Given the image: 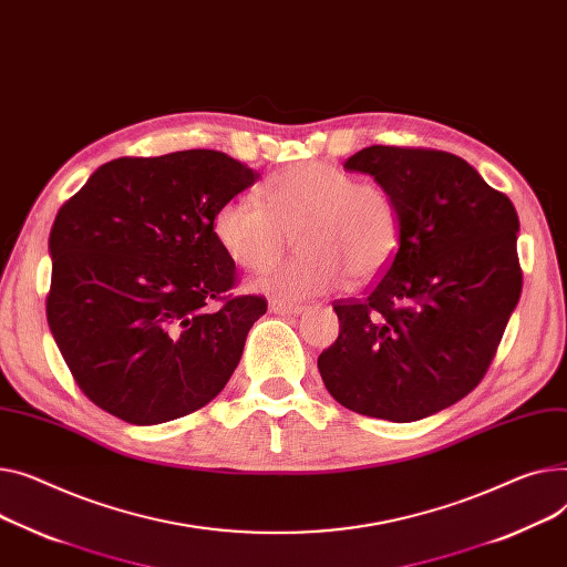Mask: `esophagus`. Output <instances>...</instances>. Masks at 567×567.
Segmentation results:
<instances>
[{"instance_id": "34e87169", "label": "esophagus", "mask_w": 567, "mask_h": 567, "mask_svg": "<svg viewBox=\"0 0 567 567\" xmlns=\"http://www.w3.org/2000/svg\"><path fill=\"white\" fill-rule=\"evenodd\" d=\"M269 310L274 315H282V317H298L306 308L300 306V303H287V300H271Z\"/></svg>"}]
</instances>
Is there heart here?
Wrapping results in <instances>:
<instances>
[{"mask_svg":"<svg viewBox=\"0 0 567 567\" xmlns=\"http://www.w3.org/2000/svg\"><path fill=\"white\" fill-rule=\"evenodd\" d=\"M214 237L248 271H269L293 237L300 252L280 271L255 282L276 298H308L353 280L381 276L401 244L394 196L375 182L328 162H298L261 186V200L239 196L214 214Z\"/></svg>","mask_w":567,"mask_h":567,"instance_id":"obj_1","label":"heart"}]
</instances>
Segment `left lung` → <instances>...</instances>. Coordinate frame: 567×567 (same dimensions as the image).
Segmentation results:
<instances>
[{
    "mask_svg": "<svg viewBox=\"0 0 567 567\" xmlns=\"http://www.w3.org/2000/svg\"><path fill=\"white\" fill-rule=\"evenodd\" d=\"M344 168L394 196L401 244L362 298L332 303L321 379L358 414L417 422L467 396L497 353L522 293L517 212L442 150L371 145Z\"/></svg>",
    "mask_w": 567,
    "mask_h": 567,
    "instance_id": "obj_1",
    "label": "left lung"
}]
</instances>
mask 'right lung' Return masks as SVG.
I'll return each mask as SVG.
<instances>
[{
	"mask_svg": "<svg viewBox=\"0 0 567 567\" xmlns=\"http://www.w3.org/2000/svg\"><path fill=\"white\" fill-rule=\"evenodd\" d=\"M257 179L218 150L121 157L59 209L48 323L97 408L153 426L207 405L230 381L267 300L223 296L237 269L212 223ZM212 299L224 306L212 311Z\"/></svg>",
	"mask_w": 567,
	"mask_h": 567,
	"instance_id": "right-lung-1",
	"label": "right lung"
}]
</instances>
